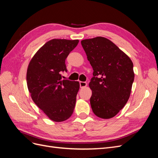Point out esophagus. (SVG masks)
Returning a JSON list of instances; mask_svg holds the SVG:
<instances>
[{"mask_svg":"<svg viewBox=\"0 0 158 158\" xmlns=\"http://www.w3.org/2000/svg\"><path fill=\"white\" fill-rule=\"evenodd\" d=\"M80 86L81 88L87 86V83L85 82H80Z\"/></svg>","mask_w":158,"mask_h":158,"instance_id":"34e87169","label":"esophagus"}]
</instances>
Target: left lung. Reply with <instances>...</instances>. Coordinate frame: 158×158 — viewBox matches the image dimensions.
Instances as JSON below:
<instances>
[{"label":"left lung","instance_id":"obj_1","mask_svg":"<svg viewBox=\"0 0 158 158\" xmlns=\"http://www.w3.org/2000/svg\"><path fill=\"white\" fill-rule=\"evenodd\" d=\"M92 66L89 86L90 104L95 115L107 119L114 117L130 98L135 78L133 63L127 54L103 37L81 41Z\"/></svg>","mask_w":158,"mask_h":158}]
</instances>
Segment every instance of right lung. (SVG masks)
<instances>
[{"label": "right lung", "instance_id": "right-lung-1", "mask_svg": "<svg viewBox=\"0 0 158 158\" xmlns=\"http://www.w3.org/2000/svg\"><path fill=\"white\" fill-rule=\"evenodd\" d=\"M79 40L53 39L33 55L27 69V85L31 98L51 121L63 122L73 113L80 88L77 81L62 80L65 60Z\"/></svg>", "mask_w": 158, "mask_h": 158}]
</instances>
